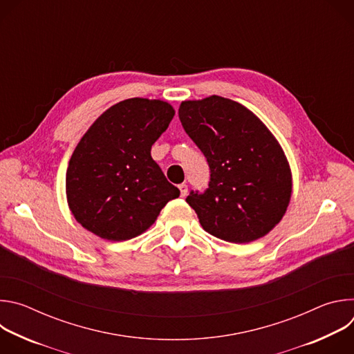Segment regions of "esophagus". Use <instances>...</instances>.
<instances>
[{
	"label": "esophagus",
	"instance_id": "obj_1",
	"mask_svg": "<svg viewBox=\"0 0 354 354\" xmlns=\"http://www.w3.org/2000/svg\"><path fill=\"white\" fill-rule=\"evenodd\" d=\"M178 187H179V190H180V196L185 197L186 193H187V185H186V183H180Z\"/></svg>",
	"mask_w": 354,
	"mask_h": 354
}]
</instances>
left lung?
Returning <instances> with one entry per match:
<instances>
[{
    "label": "left lung",
    "mask_w": 354,
    "mask_h": 354,
    "mask_svg": "<svg viewBox=\"0 0 354 354\" xmlns=\"http://www.w3.org/2000/svg\"><path fill=\"white\" fill-rule=\"evenodd\" d=\"M179 119L207 158L209 187L186 197L201 227L234 243L265 236L283 218L291 171L283 149L261 119L235 100H185Z\"/></svg>",
    "instance_id": "8db88e82"
}]
</instances>
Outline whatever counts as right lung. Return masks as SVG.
<instances>
[{
  "label": "right lung",
  "instance_id": "1",
  "mask_svg": "<svg viewBox=\"0 0 354 354\" xmlns=\"http://www.w3.org/2000/svg\"><path fill=\"white\" fill-rule=\"evenodd\" d=\"M174 108L160 99L131 97L100 115L75 147L66 175L75 220L109 241H126L153 225L179 189L151 157Z\"/></svg>",
  "mask_w": 354,
  "mask_h": 354
}]
</instances>
